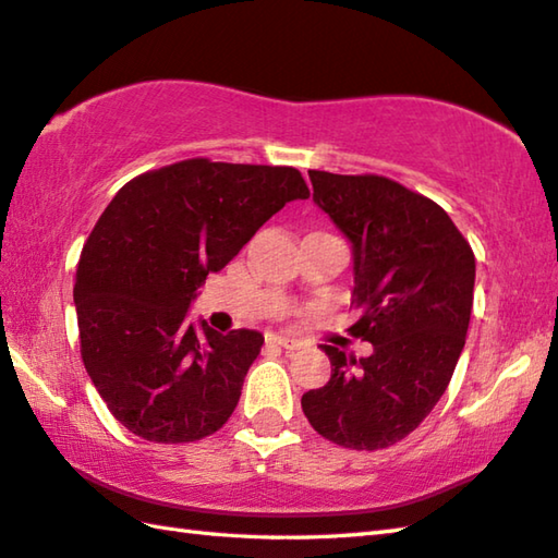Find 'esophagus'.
Instances as JSON below:
<instances>
[{
	"mask_svg": "<svg viewBox=\"0 0 558 558\" xmlns=\"http://www.w3.org/2000/svg\"><path fill=\"white\" fill-rule=\"evenodd\" d=\"M266 343L278 345V348H286V351H298V348H302V343L294 341V338L278 336V333H268V336H266Z\"/></svg>",
	"mask_w": 558,
	"mask_h": 558,
	"instance_id": "obj_1",
	"label": "esophagus"
}]
</instances>
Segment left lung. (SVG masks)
Segmentation results:
<instances>
[{"label": "left lung", "mask_w": 558, "mask_h": 558, "mask_svg": "<svg viewBox=\"0 0 558 558\" xmlns=\"http://www.w3.org/2000/svg\"><path fill=\"white\" fill-rule=\"evenodd\" d=\"M314 203L353 244L351 336L373 355L322 345L331 379L302 397L322 438L385 450L428 416L450 385L474 304V251L438 203L377 173L310 171Z\"/></svg>", "instance_id": "obj_1"}]
</instances>
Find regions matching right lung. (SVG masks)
<instances>
[{"label":"right lung","mask_w":558,"mask_h":558,"mask_svg":"<svg viewBox=\"0 0 558 558\" xmlns=\"http://www.w3.org/2000/svg\"><path fill=\"white\" fill-rule=\"evenodd\" d=\"M310 198L292 167L183 159L128 181L76 266L86 373L108 411L149 442L203 440L232 416L264 336L185 322L207 272L222 270L282 205Z\"/></svg>","instance_id":"right-lung-1"}]
</instances>
